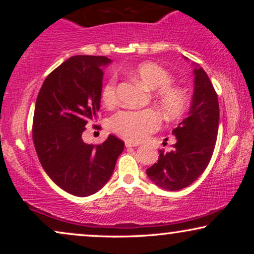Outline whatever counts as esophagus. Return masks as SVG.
<instances>
[{
  "mask_svg": "<svg viewBox=\"0 0 254 254\" xmlns=\"http://www.w3.org/2000/svg\"><path fill=\"white\" fill-rule=\"evenodd\" d=\"M125 145H126L127 148H129V147H137L138 143H134V142H131L129 140H126V141H125Z\"/></svg>",
  "mask_w": 254,
  "mask_h": 254,
  "instance_id": "34e87169",
  "label": "esophagus"
}]
</instances>
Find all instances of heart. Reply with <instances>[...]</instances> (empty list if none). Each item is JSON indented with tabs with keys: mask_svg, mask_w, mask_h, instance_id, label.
<instances>
[{
	"mask_svg": "<svg viewBox=\"0 0 254 254\" xmlns=\"http://www.w3.org/2000/svg\"><path fill=\"white\" fill-rule=\"evenodd\" d=\"M131 75L145 89L155 91L156 105L166 118L176 119L185 112L187 106L185 92L170 84L171 75L161 65L154 62H143L131 70ZM102 98L106 105H113L117 102L114 77L104 85ZM159 124L161 120L154 110L119 111L110 120L111 129L134 142L145 140L149 134L158 129Z\"/></svg>",
	"mask_w": 254,
	"mask_h": 254,
	"instance_id": "heart-1",
	"label": "heart"
}]
</instances>
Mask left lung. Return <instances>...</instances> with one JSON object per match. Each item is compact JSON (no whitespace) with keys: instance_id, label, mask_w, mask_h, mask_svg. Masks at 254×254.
<instances>
[{"instance_id":"obj_1","label":"left lung","mask_w":254,"mask_h":254,"mask_svg":"<svg viewBox=\"0 0 254 254\" xmlns=\"http://www.w3.org/2000/svg\"><path fill=\"white\" fill-rule=\"evenodd\" d=\"M194 90L190 111L172 130L173 150H159L157 163L147 169L149 179L166 190H179L199 178L209 164L217 138L220 109L209 77L193 64Z\"/></svg>"}]
</instances>
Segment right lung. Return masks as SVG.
Returning <instances> with one entry per match:
<instances>
[{
  "mask_svg": "<svg viewBox=\"0 0 254 254\" xmlns=\"http://www.w3.org/2000/svg\"><path fill=\"white\" fill-rule=\"evenodd\" d=\"M106 57L75 55L51 72L37 97L33 143L45 172L65 192L89 196L109 182L124 141L88 144L82 134L100 109Z\"/></svg>",
  "mask_w": 254,
  "mask_h": 254,
  "instance_id": "obj_1",
  "label": "right lung"
}]
</instances>
